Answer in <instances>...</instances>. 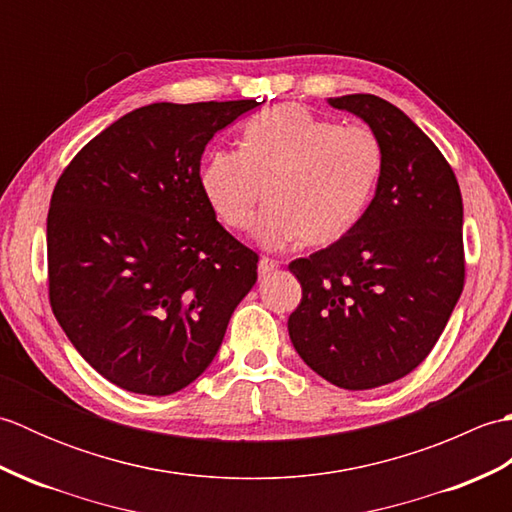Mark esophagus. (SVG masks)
I'll return each mask as SVG.
<instances>
[{
  "mask_svg": "<svg viewBox=\"0 0 512 512\" xmlns=\"http://www.w3.org/2000/svg\"><path fill=\"white\" fill-rule=\"evenodd\" d=\"M277 262H275V259H270V257H262V259H259V277H266V275H270V273H275V270H277Z\"/></svg>",
  "mask_w": 512,
  "mask_h": 512,
  "instance_id": "34e87169",
  "label": "esophagus"
}]
</instances>
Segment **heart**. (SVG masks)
I'll list each match as a JSON object with an SVG mask.
<instances>
[{"mask_svg": "<svg viewBox=\"0 0 512 512\" xmlns=\"http://www.w3.org/2000/svg\"><path fill=\"white\" fill-rule=\"evenodd\" d=\"M383 147L365 125H339L303 105L284 103L250 118L239 149L204 160L200 189L217 220L268 248L332 246L350 235L372 202Z\"/></svg>", "mask_w": 512, "mask_h": 512, "instance_id": "heart-1", "label": "heart"}]
</instances>
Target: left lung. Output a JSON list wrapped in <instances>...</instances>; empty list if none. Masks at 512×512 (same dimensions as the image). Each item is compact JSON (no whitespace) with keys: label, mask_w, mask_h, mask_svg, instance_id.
Masks as SVG:
<instances>
[{"label":"left lung","mask_w":512,"mask_h":512,"mask_svg":"<svg viewBox=\"0 0 512 512\" xmlns=\"http://www.w3.org/2000/svg\"><path fill=\"white\" fill-rule=\"evenodd\" d=\"M328 103L372 127L383 171L354 231L288 266L303 292L288 332L328 383L374 389L429 356L462 295V193L447 158L396 105L374 94Z\"/></svg>","instance_id":"1"}]
</instances>
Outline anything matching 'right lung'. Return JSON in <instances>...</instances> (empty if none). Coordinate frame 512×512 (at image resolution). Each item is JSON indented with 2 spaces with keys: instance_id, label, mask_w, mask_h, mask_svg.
I'll use <instances>...</instances> for the list:
<instances>
[{
  "instance_id": "1",
  "label": "right lung",
  "mask_w": 512,
  "mask_h": 512,
  "mask_svg": "<svg viewBox=\"0 0 512 512\" xmlns=\"http://www.w3.org/2000/svg\"><path fill=\"white\" fill-rule=\"evenodd\" d=\"M259 103H151L94 136L52 191L48 292L63 332L110 383L169 396L220 350L259 257L200 189L209 140Z\"/></svg>"
}]
</instances>
